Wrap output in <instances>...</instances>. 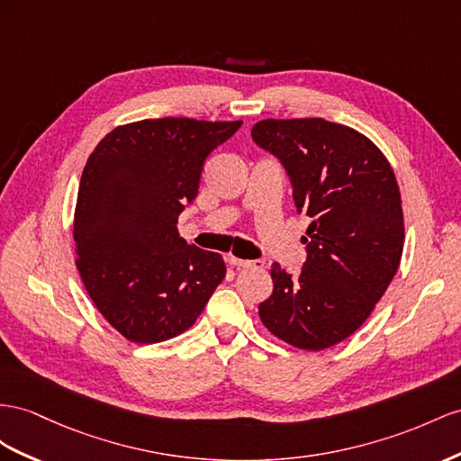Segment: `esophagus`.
Returning <instances> with one entry per match:
<instances>
[{
	"label": "esophagus",
	"instance_id": "obj_1",
	"mask_svg": "<svg viewBox=\"0 0 461 461\" xmlns=\"http://www.w3.org/2000/svg\"><path fill=\"white\" fill-rule=\"evenodd\" d=\"M228 263L235 268H261L265 265L263 258H257V261H249V258H240V257H228Z\"/></svg>",
	"mask_w": 461,
	"mask_h": 461
}]
</instances>
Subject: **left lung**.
Listing matches in <instances>:
<instances>
[{
  "instance_id": "left-lung-1",
  "label": "left lung",
  "mask_w": 461,
  "mask_h": 461,
  "mask_svg": "<svg viewBox=\"0 0 461 461\" xmlns=\"http://www.w3.org/2000/svg\"><path fill=\"white\" fill-rule=\"evenodd\" d=\"M257 146L278 158L298 212L312 218L300 273L278 263L258 317L275 337L323 350L368 320L403 253L405 226L392 165L372 140L323 118L257 122Z\"/></svg>"
}]
</instances>
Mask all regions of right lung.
Masks as SVG:
<instances>
[{
    "label": "right lung",
    "instance_id": "1",
    "mask_svg": "<svg viewBox=\"0 0 461 461\" xmlns=\"http://www.w3.org/2000/svg\"><path fill=\"white\" fill-rule=\"evenodd\" d=\"M241 121L146 118L89 156L74 216L77 270L101 315L132 343L181 335L226 276L221 255L179 238L204 161Z\"/></svg>",
    "mask_w": 461,
    "mask_h": 461
}]
</instances>
